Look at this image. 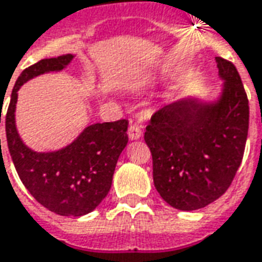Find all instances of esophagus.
<instances>
[{
	"label": "esophagus",
	"instance_id": "obj_1",
	"mask_svg": "<svg viewBox=\"0 0 262 262\" xmlns=\"http://www.w3.org/2000/svg\"><path fill=\"white\" fill-rule=\"evenodd\" d=\"M127 135L130 137L132 140H136V139H140L142 137V127L139 125H132L127 130Z\"/></svg>",
	"mask_w": 262,
	"mask_h": 262
}]
</instances>
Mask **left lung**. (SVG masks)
I'll return each mask as SVG.
<instances>
[{
  "instance_id": "obj_1",
  "label": "left lung",
  "mask_w": 262,
  "mask_h": 262,
  "mask_svg": "<svg viewBox=\"0 0 262 262\" xmlns=\"http://www.w3.org/2000/svg\"><path fill=\"white\" fill-rule=\"evenodd\" d=\"M224 82L220 99H183L153 113L144 142L162 199L183 211L203 208L224 194L238 170L248 135L250 107L237 68L215 58Z\"/></svg>"
}]
</instances>
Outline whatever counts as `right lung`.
Here are the masks:
<instances>
[{"instance_id":"obj_1","label":"right lung","mask_w":262,"mask_h":262,"mask_svg":"<svg viewBox=\"0 0 262 262\" xmlns=\"http://www.w3.org/2000/svg\"><path fill=\"white\" fill-rule=\"evenodd\" d=\"M72 58L71 54L61 55L24 69L11 93L5 132L16 173L32 197L52 213L80 217L98 207L109 193L118 159L129 140V122L120 119L88 126L65 149L51 153H36L27 147L15 126L16 98L23 83L45 72L62 71Z\"/></svg>"}]
</instances>
